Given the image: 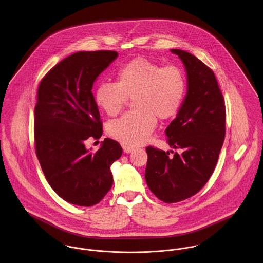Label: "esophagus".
Wrapping results in <instances>:
<instances>
[{"instance_id":"obj_1","label":"esophagus","mask_w":263,"mask_h":263,"mask_svg":"<svg viewBox=\"0 0 263 263\" xmlns=\"http://www.w3.org/2000/svg\"><path fill=\"white\" fill-rule=\"evenodd\" d=\"M123 150L125 153H130L134 150V147H130V146H126V145H123Z\"/></svg>"}]
</instances>
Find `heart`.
<instances>
[{"mask_svg":"<svg viewBox=\"0 0 263 263\" xmlns=\"http://www.w3.org/2000/svg\"><path fill=\"white\" fill-rule=\"evenodd\" d=\"M186 94V78L180 68L136 58L118 70L117 82H102L95 90V101L109 116L119 114L133 99L132 112L111 121L108 133L128 146L147 141L156 118L168 120L180 110Z\"/></svg>","mask_w":263,"mask_h":263,"instance_id":"obj_1","label":"heart"}]
</instances>
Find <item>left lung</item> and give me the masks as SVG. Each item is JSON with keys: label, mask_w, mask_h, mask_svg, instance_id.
<instances>
[{"label": "left lung", "mask_w": 263, "mask_h": 263, "mask_svg": "<svg viewBox=\"0 0 263 263\" xmlns=\"http://www.w3.org/2000/svg\"><path fill=\"white\" fill-rule=\"evenodd\" d=\"M187 73V94L176 118L166 128L167 142L181 152L148 146L145 179L161 201L190 198L211 177L225 137L226 111L213 71L192 54L172 49Z\"/></svg>", "instance_id": "8db88e82"}]
</instances>
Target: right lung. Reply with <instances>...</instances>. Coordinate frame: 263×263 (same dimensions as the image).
I'll return each instance as SVG.
<instances>
[{
  "label": "right lung",
  "instance_id": "1",
  "mask_svg": "<svg viewBox=\"0 0 263 263\" xmlns=\"http://www.w3.org/2000/svg\"><path fill=\"white\" fill-rule=\"evenodd\" d=\"M117 57L115 51L77 52L40 82L34 118L36 154L47 181L67 202L93 206L113 185L110 167L121 157L120 144L105 138L98 151L90 152L85 141L102 136L92 88Z\"/></svg>",
  "mask_w": 263,
  "mask_h": 263
}]
</instances>
